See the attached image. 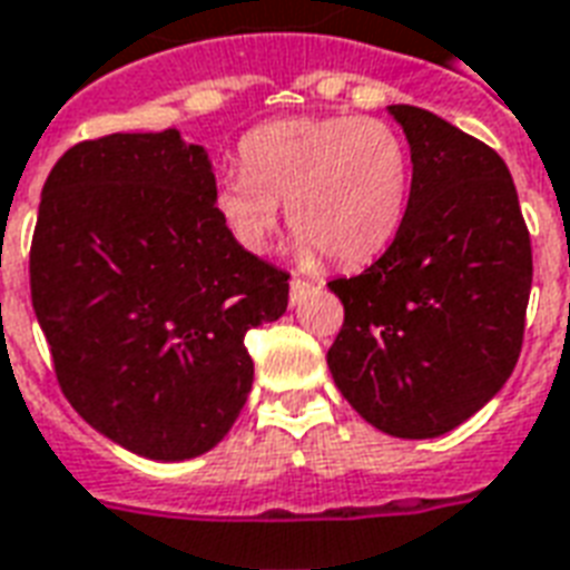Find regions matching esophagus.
I'll return each instance as SVG.
<instances>
[{"instance_id":"34e87169","label":"esophagus","mask_w":570,"mask_h":570,"mask_svg":"<svg viewBox=\"0 0 570 570\" xmlns=\"http://www.w3.org/2000/svg\"><path fill=\"white\" fill-rule=\"evenodd\" d=\"M311 289H314V284H311V281H305V277H293V281H289V302H293V305H298V302H302V296H305V293H311Z\"/></svg>"}]
</instances>
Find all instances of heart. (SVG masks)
<instances>
[{
	"instance_id": "heart-1",
	"label": "heart",
	"mask_w": 570,
	"mask_h": 570,
	"mask_svg": "<svg viewBox=\"0 0 570 570\" xmlns=\"http://www.w3.org/2000/svg\"><path fill=\"white\" fill-rule=\"evenodd\" d=\"M238 163L210 205L247 253L272 247L286 205L305 263L320 253L344 268L368 263L395 238L411 196L407 145L377 117L272 120L244 135Z\"/></svg>"
}]
</instances>
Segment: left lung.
<instances>
[{
    "label": "left lung",
    "instance_id": "1",
    "mask_svg": "<svg viewBox=\"0 0 570 570\" xmlns=\"http://www.w3.org/2000/svg\"><path fill=\"white\" fill-rule=\"evenodd\" d=\"M411 145V196L381 259L328 289L344 326L328 371L392 438L446 435L508 383L532 289V242L492 147L414 105H390Z\"/></svg>",
    "mask_w": 570,
    "mask_h": 570
}]
</instances>
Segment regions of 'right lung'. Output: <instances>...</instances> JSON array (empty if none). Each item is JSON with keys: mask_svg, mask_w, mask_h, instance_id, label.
Listing matches in <instances>:
<instances>
[{"mask_svg": "<svg viewBox=\"0 0 570 570\" xmlns=\"http://www.w3.org/2000/svg\"><path fill=\"white\" fill-rule=\"evenodd\" d=\"M205 147L114 132L50 168L29 286L62 395L156 462L217 446L253 386L250 328L286 311L289 274L232 242Z\"/></svg>", "mask_w": 570, "mask_h": 570, "instance_id": "add662e5", "label": "right lung"}]
</instances>
